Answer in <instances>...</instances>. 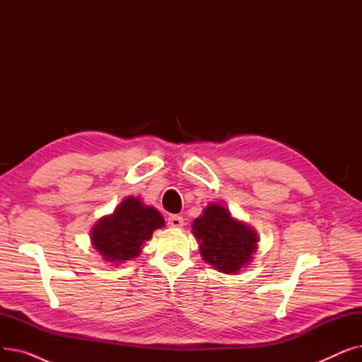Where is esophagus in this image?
<instances>
[{
    "instance_id": "obj_1",
    "label": "esophagus",
    "mask_w": 362,
    "mask_h": 362,
    "mask_svg": "<svg viewBox=\"0 0 362 362\" xmlns=\"http://www.w3.org/2000/svg\"><path fill=\"white\" fill-rule=\"evenodd\" d=\"M168 226L175 227V229H180L183 226V218L180 216H170L168 217Z\"/></svg>"
}]
</instances>
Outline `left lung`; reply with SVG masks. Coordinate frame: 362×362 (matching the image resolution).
<instances>
[{"instance_id": "8db88e82", "label": "left lung", "mask_w": 362, "mask_h": 362, "mask_svg": "<svg viewBox=\"0 0 362 362\" xmlns=\"http://www.w3.org/2000/svg\"><path fill=\"white\" fill-rule=\"evenodd\" d=\"M192 233L199 243L202 259L224 274L239 273L258 250V233L218 202L204 208L192 223Z\"/></svg>"}]
</instances>
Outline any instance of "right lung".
Segmentation results:
<instances>
[{
	"label": "right lung",
	"instance_id": "obj_1",
	"mask_svg": "<svg viewBox=\"0 0 362 362\" xmlns=\"http://www.w3.org/2000/svg\"><path fill=\"white\" fill-rule=\"evenodd\" d=\"M165 226L161 213L141 198H124L111 214L103 216L90 229V243L104 261L122 265L141 255L145 242Z\"/></svg>",
	"mask_w": 362,
	"mask_h": 362
}]
</instances>
